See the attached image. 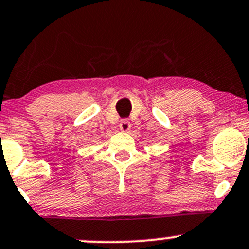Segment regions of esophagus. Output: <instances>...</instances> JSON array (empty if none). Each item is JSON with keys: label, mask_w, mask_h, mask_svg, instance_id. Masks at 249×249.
Returning <instances> with one entry per match:
<instances>
[{"label": "esophagus", "mask_w": 249, "mask_h": 249, "mask_svg": "<svg viewBox=\"0 0 249 249\" xmlns=\"http://www.w3.org/2000/svg\"><path fill=\"white\" fill-rule=\"evenodd\" d=\"M119 127H120V130H122L123 132H127V131H130V129H131V124H130L129 120L124 119V120H122V122H120Z\"/></svg>", "instance_id": "esophagus-1"}]
</instances>
